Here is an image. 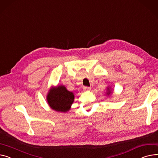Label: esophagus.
Returning a JSON list of instances; mask_svg holds the SVG:
<instances>
[{"label": "esophagus", "mask_w": 158, "mask_h": 158, "mask_svg": "<svg viewBox=\"0 0 158 158\" xmlns=\"http://www.w3.org/2000/svg\"><path fill=\"white\" fill-rule=\"evenodd\" d=\"M83 89L85 91H89L91 89V88L88 87V86H84Z\"/></svg>", "instance_id": "obj_1"}]
</instances>
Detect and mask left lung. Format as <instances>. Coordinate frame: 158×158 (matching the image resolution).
Instances as JSON below:
<instances>
[{"mask_svg": "<svg viewBox=\"0 0 158 158\" xmlns=\"http://www.w3.org/2000/svg\"><path fill=\"white\" fill-rule=\"evenodd\" d=\"M108 89L109 90V88H108ZM110 91H109V92L107 93V94H110Z\"/></svg>", "mask_w": 158, "mask_h": 158, "instance_id": "8db88e82", "label": "left lung"}]
</instances>
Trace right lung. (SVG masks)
I'll return each mask as SVG.
<instances>
[{
  "label": "right lung",
  "mask_w": 158,
  "mask_h": 158,
  "mask_svg": "<svg viewBox=\"0 0 158 158\" xmlns=\"http://www.w3.org/2000/svg\"><path fill=\"white\" fill-rule=\"evenodd\" d=\"M73 100V93L68 91L64 86L52 88L47 97V100L51 108L60 112L68 111L70 109Z\"/></svg>",
  "instance_id": "1"
}]
</instances>
